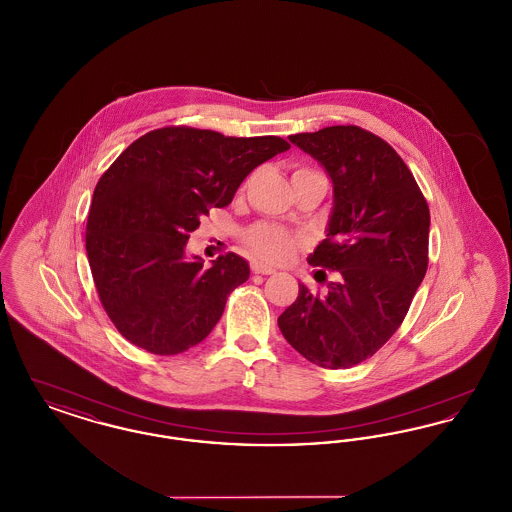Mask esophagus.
<instances>
[{
	"mask_svg": "<svg viewBox=\"0 0 512 512\" xmlns=\"http://www.w3.org/2000/svg\"><path fill=\"white\" fill-rule=\"evenodd\" d=\"M251 270H253L255 274H274V272H276L274 268L267 267V265H261V263H253V265H251Z\"/></svg>",
	"mask_w": 512,
	"mask_h": 512,
	"instance_id": "1",
	"label": "esophagus"
}]
</instances>
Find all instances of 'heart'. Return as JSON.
Instances as JSON below:
<instances>
[{"label":"heart","mask_w":512,"mask_h":512,"mask_svg":"<svg viewBox=\"0 0 512 512\" xmlns=\"http://www.w3.org/2000/svg\"><path fill=\"white\" fill-rule=\"evenodd\" d=\"M247 245L259 259L270 263L286 261L293 251L292 236L272 224L253 226L247 232Z\"/></svg>","instance_id":"b5f03b06"}]
</instances>
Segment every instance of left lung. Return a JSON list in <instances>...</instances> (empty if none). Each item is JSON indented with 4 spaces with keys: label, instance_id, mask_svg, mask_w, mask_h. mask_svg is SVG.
<instances>
[{
    "label": "left lung",
    "instance_id": "8db88e82",
    "mask_svg": "<svg viewBox=\"0 0 512 512\" xmlns=\"http://www.w3.org/2000/svg\"><path fill=\"white\" fill-rule=\"evenodd\" d=\"M290 142L332 180L326 238L309 263L336 270L338 278L324 295L299 284L278 326L307 361L349 368L390 340L424 280L428 203L395 149L359 126H328Z\"/></svg>",
    "mask_w": 512,
    "mask_h": 512
}]
</instances>
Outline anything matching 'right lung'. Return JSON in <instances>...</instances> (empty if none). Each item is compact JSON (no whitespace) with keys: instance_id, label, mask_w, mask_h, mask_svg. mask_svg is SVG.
<instances>
[{"instance_id":"obj_1","label":"right lung","mask_w":512,"mask_h":512,"mask_svg":"<svg viewBox=\"0 0 512 512\" xmlns=\"http://www.w3.org/2000/svg\"><path fill=\"white\" fill-rule=\"evenodd\" d=\"M288 149L278 136L167 126L126 147L99 178L86 253L101 305L126 340L176 355L211 334L249 265L228 253L203 268L201 257H186L190 232L232 201L249 172Z\"/></svg>"}]
</instances>
